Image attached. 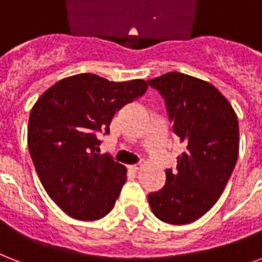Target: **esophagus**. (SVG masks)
Wrapping results in <instances>:
<instances>
[{"mask_svg":"<svg viewBox=\"0 0 262 262\" xmlns=\"http://www.w3.org/2000/svg\"><path fill=\"white\" fill-rule=\"evenodd\" d=\"M141 166H143V163H137V165H132V166H129V169H130L132 171H137L141 169Z\"/></svg>","mask_w":262,"mask_h":262,"instance_id":"obj_1","label":"esophagus"}]
</instances>
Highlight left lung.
I'll return each mask as SVG.
<instances>
[{
  "label": "left lung",
  "mask_w": 262,
  "mask_h": 262,
  "mask_svg": "<svg viewBox=\"0 0 262 262\" xmlns=\"http://www.w3.org/2000/svg\"><path fill=\"white\" fill-rule=\"evenodd\" d=\"M166 103L173 133L184 145L176 170L166 169V184L148 195L158 219L188 224L219 201L239 154V123L229 101L211 83L181 73L148 81Z\"/></svg>",
  "instance_id": "obj_1"
}]
</instances>
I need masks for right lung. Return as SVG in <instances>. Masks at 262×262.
I'll list each match as a JSON object with an SVG mask.
<instances>
[{
  "label": "right lung",
  "instance_id": "1",
  "mask_svg": "<svg viewBox=\"0 0 262 262\" xmlns=\"http://www.w3.org/2000/svg\"><path fill=\"white\" fill-rule=\"evenodd\" d=\"M147 82H113L77 74L56 82L34 104L29 118V151L51 199L73 219L93 221L111 211L126 181V167L100 155V133L114 114L139 99Z\"/></svg>",
  "mask_w": 262,
  "mask_h": 262
}]
</instances>
